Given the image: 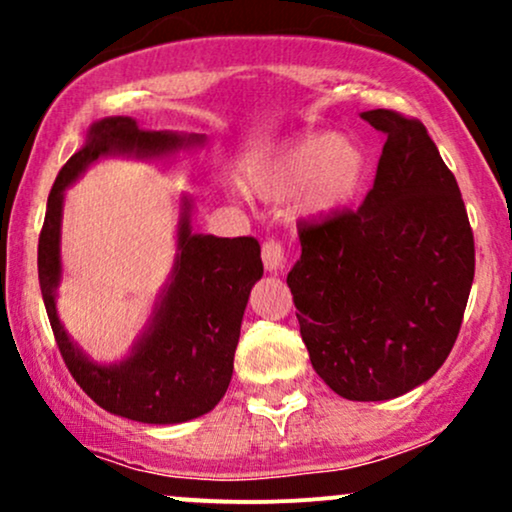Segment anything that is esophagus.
<instances>
[{
	"label": "esophagus",
	"instance_id": "1",
	"mask_svg": "<svg viewBox=\"0 0 512 512\" xmlns=\"http://www.w3.org/2000/svg\"><path fill=\"white\" fill-rule=\"evenodd\" d=\"M262 262L267 272H281L286 264V255H284V248H281V243H276V240H267V243L262 245Z\"/></svg>",
	"mask_w": 512,
	"mask_h": 512
}]
</instances>
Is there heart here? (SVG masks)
<instances>
[{
  "label": "heart",
  "instance_id": "heart-1",
  "mask_svg": "<svg viewBox=\"0 0 512 512\" xmlns=\"http://www.w3.org/2000/svg\"><path fill=\"white\" fill-rule=\"evenodd\" d=\"M366 146L344 134L317 132L289 146L255 156L245 168V185L262 202L296 197L303 219H330L356 202L366 185Z\"/></svg>",
  "mask_w": 512,
  "mask_h": 512
}]
</instances>
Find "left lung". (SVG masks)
Instances as JSON below:
<instances>
[{"instance_id":"obj_1","label":"left lung","mask_w":512,"mask_h":512,"mask_svg":"<svg viewBox=\"0 0 512 512\" xmlns=\"http://www.w3.org/2000/svg\"><path fill=\"white\" fill-rule=\"evenodd\" d=\"M387 142L358 211L301 228L286 284L315 373L351 402L424 385L448 358L474 281L460 187L419 120L361 113Z\"/></svg>"}]
</instances>
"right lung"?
Masks as SVG:
<instances>
[{
  "label": "right lung",
  "mask_w": 512,
  "mask_h": 512,
  "mask_svg": "<svg viewBox=\"0 0 512 512\" xmlns=\"http://www.w3.org/2000/svg\"><path fill=\"white\" fill-rule=\"evenodd\" d=\"M207 134L146 129L134 117H103L64 163L48 197L38 243V279L52 332L69 373L98 407L139 424H185L209 414L226 395L250 291L262 279L255 238H216L192 231V202L182 192L175 260L144 330L120 361H96L74 342L57 313L62 284L64 192L108 156L175 161L202 149Z\"/></svg>",
  "instance_id": "add662e5"
}]
</instances>
